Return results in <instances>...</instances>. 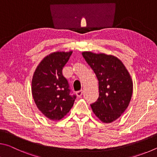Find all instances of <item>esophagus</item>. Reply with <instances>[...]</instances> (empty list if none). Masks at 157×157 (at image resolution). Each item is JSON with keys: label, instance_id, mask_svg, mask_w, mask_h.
I'll return each mask as SVG.
<instances>
[{"label": "esophagus", "instance_id": "obj_1", "mask_svg": "<svg viewBox=\"0 0 157 157\" xmlns=\"http://www.w3.org/2000/svg\"><path fill=\"white\" fill-rule=\"evenodd\" d=\"M82 94H83V90H80V91H78L76 92V95H78V97H81Z\"/></svg>", "mask_w": 157, "mask_h": 157}]
</instances>
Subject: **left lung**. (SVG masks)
Returning a JSON list of instances; mask_svg holds the SVG:
<instances>
[{
	"label": "left lung",
	"instance_id": "1",
	"mask_svg": "<svg viewBox=\"0 0 157 157\" xmlns=\"http://www.w3.org/2000/svg\"><path fill=\"white\" fill-rule=\"evenodd\" d=\"M84 58L98 79L99 97L91 105L100 120L110 123L118 119L128 107L133 82L123 62L113 55L91 52H82Z\"/></svg>",
	"mask_w": 157,
	"mask_h": 157
}]
</instances>
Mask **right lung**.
Wrapping results in <instances>:
<instances>
[{
	"instance_id": "obj_1",
	"label": "right lung",
	"mask_w": 157,
	"mask_h": 157,
	"mask_svg": "<svg viewBox=\"0 0 157 157\" xmlns=\"http://www.w3.org/2000/svg\"><path fill=\"white\" fill-rule=\"evenodd\" d=\"M70 52H55L44 57L34 71L32 94L34 102L45 116L59 121L73 106L75 95H71L68 80L62 69L72 55Z\"/></svg>"
}]
</instances>
